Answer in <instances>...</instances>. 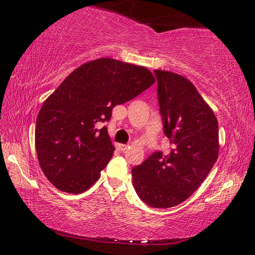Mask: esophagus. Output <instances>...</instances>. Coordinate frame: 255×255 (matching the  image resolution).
I'll return each mask as SVG.
<instances>
[{"label":"esophagus","mask_w":255,"mask_h":255,"mask_svg":"<svg viewBox=\"0 0 255 255\" xmlns=\"http://www.w3.org/2000/svg\"><path fill=\"white\" fill-rule=\"evenodd\" d=\"M128 146L127 145H124V144H117V148L119 150H122V152H125V150L127 149Z\"/></svg>","instance_id":"34e87169"}]
</instances>
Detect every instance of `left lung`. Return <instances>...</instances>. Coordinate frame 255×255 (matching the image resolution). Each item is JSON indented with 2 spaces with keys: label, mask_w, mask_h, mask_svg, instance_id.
I'll use <instances>...</instances> for the list:
<instances>
[{
  "label": "left lung",
  "mask_w": 255,
  "mask_h": 255,
  "mask_svg": "<svg viewBox=\"0 0 255 255\" xmlns=\"http://www.w3.org/2000/svg\"><path fill=\"white\" fill-rule=\"evenodd\" d=\"M169 153L156 150L131 170L138 197L153 208L183 202L204 182L218 157V122L191 82L154 71Z\"/></svg>",
  "instance_id": "1"
}]
</instances>
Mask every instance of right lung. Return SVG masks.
Masks as SVG:
<instances>
[{
    "label": "right lung",
    "instance_id": "1",
    "mask_svg": "<svg viewBox=\"0 0 255 255\" xmlns=\"http://www.w3.org/2000/svg\"><path fill=\"white\" fill-rule=\"evenodd\" d=\"M155 82L147 68L99 58L76 68L44 102L36 123V149L46 178L60 191L82 193L100 178L115 147L108 129L115 106Z\"/></svg>",
    "mask_w": 255,
    "mask_h": 255
}]
</instances>
